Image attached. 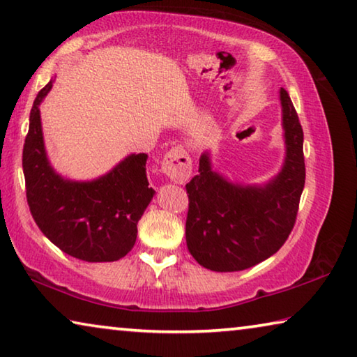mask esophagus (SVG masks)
I'll list each match as a JSON object with an SVG mask.
<instances>
[{"mask_svg":"<svg viewBox=\"0 0 357 357\" xmlns=\"http://www.w3.org/2000/svg\"><path fill=\"white\" fill-rule=\"evenodd\" d=\"M161 167L169 178L183 183L191 175V158L183 146H174L164 155Z\"/></svg>","mask_w":357,"mask_h":357,"instance_id":"1","label":"esophagus"}]
</instances>
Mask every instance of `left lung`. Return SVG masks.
Returning a JSON list of instances; mask_svg holds the SVG:
<instances>
[{
	"mask_svg": "<svg viewBox=\"0 0 357 357\" xmlns=\"http://www.w3.org/2000/svg\"><path fill=\"white\" fill-rule=\"evenodd\" d=\"M279 97L286 158L276 177L265 185L231 183L212 171L206 151L199 174L186 183V245L207 270H248L276 254L292 231L305 186L303 129L286 89Z\"/></svg>",
	"mask_w": 357,
	"mask_h": 357,
	"instance_id": "8db88e82",
	"label": "left lung"
}]
</instances>
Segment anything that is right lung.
I'll return each instance as SVG.
<instances>
[{
    "mask_svg": "<svg viewBox=\"0 0 357 357\" xmlns=\"http://www.w3.org/2000/svg\"><path fill=\"white\" fill-rule=\"evenodd\" d=\"M51 87L49 81L33 102L22 155L30 212L65 254L84 261H116L134 248L137 223L155 195L146 178L148 155H129L91 182L63 178L47 160L41 129L40 103Z\"/></svg>",
    "mask_w": 357,
    "mask_h": 357,
    "instance_id": "add662e5",
    "label": "right lung"
}]
</instances>
